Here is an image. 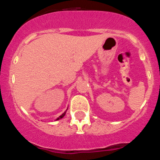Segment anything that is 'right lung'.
Wrapping results in <instances>:
<instances>
[{"label":"right lung","instance_id":"right-lung-1","mask_svg":"<svg viewBox=\"0 0 160 160\" xmlns=\"http://www.w3.org/2000/svg\"><path fill=\"white\" fill-rule=\"evenodd\" d=\"M68 108H67V109H66V111H65V112H64V113H63V114H62V115H60V116H59L58 118H57V119H56V120H55V121H58V120H59V119L62 118H63V117H64V115H66V112H67V110H68Z\"/></svg>","mask_w":160,"mask_h":160}]
</instances>
